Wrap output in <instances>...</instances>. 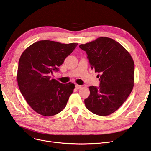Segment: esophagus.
<instances>
[{"mask_svg":"<svg viewBox=\"0 0 151 151\" xmlns=\"http://www.w3.org/2000/svg\"><path fill=\"white\" fill-rule=\"evenodd\" d=\"M82 87V86H81V85H78V84H76V86H75V88H76V89H79L80 88H81Z\"/></svg>","mask_w":151,"mask_h":151,"instance_id":"1","label":"esophagus"}]
</instances>
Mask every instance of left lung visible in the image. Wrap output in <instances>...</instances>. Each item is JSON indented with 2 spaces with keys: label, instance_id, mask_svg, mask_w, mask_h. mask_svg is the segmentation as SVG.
Here are the masks:
<instances>
[{
  "label": "left lung",
  "instance_id": "1",
  "mask_svg": "<svg viewBox=\"0 0 151 151\" xmlns=\"http://www.w3.org/2000/svg\"><path fill=\"white\" fill-rule=\"evenodd\" d=\"M91 69L99 73V87H89L90 94L84 100L88 110L107 116L118 110L132 91L134 84V63L129 52L111 38L100 37L82 44Z\"/></svg>",
  "mask_w": 151,
  "mask_h": 151
}]
</instances>
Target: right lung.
<instances>
[{
	"label": "right lung",
	"mask_w": 151,
	"mask_h": 151,
	"mask_svg": "<svg viewBox=\"0 0 151 151\" xmlns=\"http://www.w3.org/2000/svg\"><path fill=\"white\" fill-rule=\"evenodd\" d=\"M77 45L41 40L32 44L22 53L17 75L19 88L37 114L52 116L66 106L75 84H62L50 75L58 70V67Z\"/></svg>",
	"instance_id": "right-lung-1"
}]
</instances>
